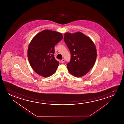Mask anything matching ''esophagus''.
Segmentation results:
<instances>
[{"instance_id": "obj_1", "label": "esophagus", "mask_w": 124, "mask_h": 124, "mask_svg": "<svg viewBox=\"0 0 124 124\" xmlns=\"http://www.w3.org/2000/svg\"><path fill=\"white\" fill-rule=\"evenodd\" d=\"M65 60L64 59H62L61 60V63H64V62Z\"/></svg>"}]
</instances>
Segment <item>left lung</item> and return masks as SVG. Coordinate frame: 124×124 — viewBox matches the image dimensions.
Returning a JSON list of instances; mask_svg holds the SVG:
<instances>
[{
    "label": "left lung",
    "instance_id": "left-lung-1",
    "mask_svg": "<svg viewBox=\"0 0 124 124\" xmlns=\"http://www.w3.org/2000/svg\"><path fill=\"white\" fill-rule=\"evenodd\" d=\"M64 40L71 53L67 64L70 73L74 76H83L93 67L97 58V49L90 38L80 32L65 33Z\"/></svg>",
    "mask_w": 124,
    "mask_h": 124
}]
</instances>
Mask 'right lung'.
Masks as SVG:
<instances>
[{
  "instance_id": "obj_1",
  "label": "right lung",
  "mask_w": 124,
  "mask_h": 124,
  "mask_svg": "<svg viewBox=\"0 0 124 124\" xmlns=\"http://www.w3.org/2000/svg\"><path fill=\"white\" fill-rule=\"evenodd\" d=\"M63 38L60 32L45 30L31 40L27 57L31 67L38 75L46 78L56 72L59 62L54 58V47Z\"/></svg>"
}]
</instances>
